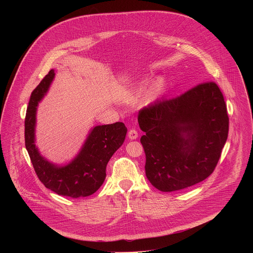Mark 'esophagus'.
<instances>
[{
  "instance_id": "obj_1",
  "label": "esophagus",
  "mask_w": 253,
  "mask_h": 253,
  "mask_svg": "<svg viewBox=\"0 0 253 253\" xmlns=\"http://www.w3.org/2000/svg\"><path fill=\"white\" fill-rule=\"evenodd\" d=\"M128 137H129V139H131V140L137 139V138H138V132H137L135 129H131V130H129V132H128Z\"/></svg>"
}]
</instances>
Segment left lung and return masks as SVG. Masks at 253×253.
Instances as JSON below:
<instances>
[{
    "label": "left lung",
    "instance_id": "8db88e82",
    "mask_svg": "<svg viewBox=\"0 0 253 253\" xmlns=\"http://www.w3.org/2000/svg\"><path fill=\"white\" fill-rule=\"evenodd\" d=\"M145 132V173L160 191L193 186L215 169L227 140L229 118L214 82L201 83L172 99L157 100L139 111Z\"/></svg>",
    "mask_w": 253,
    "mask_h": 253
}]
</instances>
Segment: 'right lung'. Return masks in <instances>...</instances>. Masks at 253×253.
<instances>
[{"mask_svg": "<svg viewBox=\"0 0 253 253\" xmlns=\"http://www.w3.org/2000/svg\"><path fill=\"white\" fill-rule=\"evenodd\" d=\"M55 77L51 70L31 94L25 118V145L40 181L55 193L71 197H86L95 193L106 177V166L123 144L127 128L124 123L99 125L89 133L79 154L65 166L45 159L35 144L36 113Z\"/></svg>", "mask_w": 253, "mask_h": 253, "instance_id": "1", "label": "right lung"}]
</instances>
